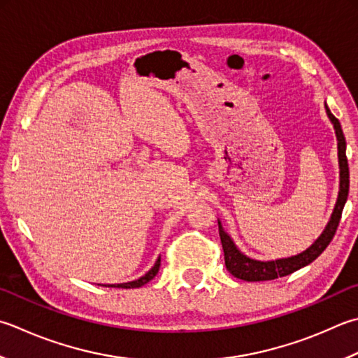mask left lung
I'll use <instances>...</instances> for the list:
<instances>
[{"mask_svg": "<svg viewBox=\"0 0 358 358\" xmlns=\"http://www.w3.org/2000/svg\"><path fill=\"white\" fill-rule=\"evenodd\" d=\"M326 111H327L329 119H331L334 124L335 135H337L338 161H340L338 200L326 229L323 231V234L315 241L312 247L303 251L301 255L287 257V259H278V261L261 262L242 255L241 251L236 248V245L233 241H231V237L225 233V231H223L219 222V234H220V241L223 247V255H225V265H227V270L234 278L243 279V281H248V282H256V281H271V279L287 276L290 275V273L303 268L306 265L313 262L315 259H317L327 248V245L332 242L335 233H337L343 208H345V203L348 200V194H349V166H348V158H346V141H345V135H343L341 125L338 122V119L331 113V110H329L327 105H326Z\"/></svg>", "mask_w": 358, "mask_h": 358, "instance_id": "8db88e82", "label": "left lung"}]
</instances>
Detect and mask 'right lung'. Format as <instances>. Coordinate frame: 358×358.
<instances>
[{
  "instance_id": "add662e5",
  "label": "right lung",
  "mask_w": 358,
  "mask_h": 358,
  "mask_svg": "<svg viewBox=\"0 0 358 358\" xmlns=\"http://www.w3.org/2000/svg\"><path fill=\"white\" fill-rule=\"evenodd\" d=\"M159 264H161V257H158V261L155 262V265H153L152 270L149 273H145L143 278H139V279H136V281H131V282L116 284V285H110V287H119V289H138V287H143L144 284L152 281V279L157 276V273L159 270Z\"/></svg>"
}]
</instances>
